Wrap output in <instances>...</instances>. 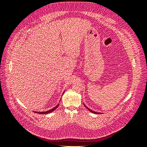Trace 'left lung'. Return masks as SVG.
I'll use <instances>...</instances> for the list:
<instances>
[{
	"label": "left lung",
	"mask_w": 147,
	"mask_h": 147,
	"mask_svg": "<svg viewBox=\"0 0 147 147\" xmlns=\"http://www.w3.org/2000/svg\"><path fill=\"white\" fill-rule=\"evenodd\" d=\"M84 107H86V108L88 109V110H90L91 112H92V113H97V114H99V113H100H100H98V112H94V111H92V110H90V109H88V108L87 107H86V105H84Z\"/></svg>",
	"instance_id": "1"
}]
</instances>
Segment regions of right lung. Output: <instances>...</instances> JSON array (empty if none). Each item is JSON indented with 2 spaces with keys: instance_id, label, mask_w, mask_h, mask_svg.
<instances>
[{
  "instance_id": "1",
  "label": "right lung",
  "mask_w": 147,
  "mask_h": 147,
  "mask_svg": "<svg viewBox=\"0 0 147 147\" xmlns=\"http://www.w3.org/2000/svg\"><path fill=\"white\" fill-rule=\"evenodd\" d=\"M59 105V104H57L56 107H53L52 109H50V110H49L48 111H46V112H34L37 113H39V114H47V113H51V112H53V111H54V110H55L57 107H58Z\"/></svg>"
}]
</instances>
